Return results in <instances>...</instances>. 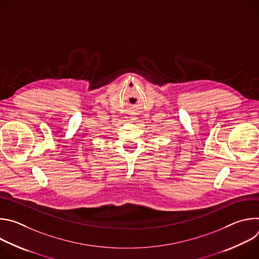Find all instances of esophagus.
Here are the masks:
<instances>
[{"instance_id": "esophagus-1", "label": "esophagus", "mask_w": 259, "mask_h": 259, "mask_svg": "<svg viewBox=\"0 0 259 259\" xmlns=\"http://www.w3.org/2000/svg\"><path fill=\"white\" fill-rule=\"evenodd\" d=\"M133 120H134V119H133Z\"/></svg>"}]
</instances>
